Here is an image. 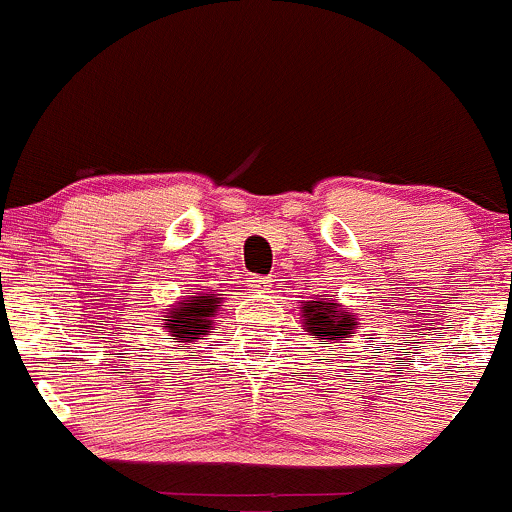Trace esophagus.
<instances>
[{
  "instance_id": "esophagus-1",
  "label": "esophagus",
  "mask_w": 512,
  "mask_h": 512,
  "mask_svg": "<svg viewBox=\"0 0 512 512\" xmlns=\"http://www.w3.org/2000/svg\"><path fill=\"white\" fill-rule=\"evenodd\" d=\"M251 291L256 293H271L273 291V278L271 276H254L249 281Z\"/></svg>"
}]
</instances>
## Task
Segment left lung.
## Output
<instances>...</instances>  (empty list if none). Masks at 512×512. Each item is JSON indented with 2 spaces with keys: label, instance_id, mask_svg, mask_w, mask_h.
Returning a JSON list of instances; mask_svg holds the SVG:
<instances>
[{
  "label": "left lung",
  "instance_id": "8db88e82",
  "mask_svg": "<svg viewBox=\"0 0 512 512\" xmlns=\"http://www.w3.org/2000/svg\"><path fill=\"white\" fill-rule=\"evenodd\" d=\"M303 318L310 335H318V345H328L330 340H337L340 335H352L355 330V318L342 313L337 303H328V300H310L303 305Z\"/></svg>",
  "mask_w": 512,
  "mask_h": 512
}]
</instances>
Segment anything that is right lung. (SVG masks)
Masks as SVG:
<instances>
[{
	"label": "right lung",
	"instance_id": "obj_1",
	"mask_svg": "<svg viewBox=\"0 0 512 512\" xmlns=\"http://www.w3.org/2000/svg\"><path fill=\"white\" fill-rule=\"evenodd\" d=\"M219 298L214 293H199L192 300L175 305L165 315V328L177 342H197L214 328L212 318L217 313Z\"/></svg>",
	"mask_w": 512,
	"mask_h": 512
}]
</instances>
